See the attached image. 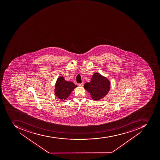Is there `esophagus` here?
<instances>
[{
  "label": "esophagus",
  "mask_w": 160,
  "mask_h": 160,
  "mask_svg": "<svg viewBox=\"0 0 160 160\" xmlns=\"http://www.w3.org/2000/svg\"><path fill=\"white\" fill-rule=\"evenodd\" d=\"M78 86H83V85H84V83L82 82V83H78Z\"/></svg>",
  "instance_id": "obj_1"
}]
</instances>
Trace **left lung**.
Here are the masks:
<instances>
[{"mask_svg": "<svg viewBox=\"0 0 160 160\" xmlns=\"http://www.w3.org/2000/svg\"><path fill=\"white\" fill-rule=\"evenodd\" d=\"M84 87L93 100H99L108 94L110 89V82L107 78L96 73L92 76L91 82L86 83Z\"/></svg>", "mask_w": 160, "mask_h": 160, "instance_id": "left-lung-1", "label": "left lung"}]
</instances>
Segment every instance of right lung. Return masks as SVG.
Returning a JSON list of instances; mask_svg holds the SVG:
<instances>
[{"instance_id": "obj_1", "label": "right lung", "mask_w": 160, "mask_h": 160, "mask_svg": "<svg viewBox=\"0 0 160 160\" xmlns=\"http://www.w3.org/2000/svg\"><path fill=\"white\" fill-rule=\"evenodd\" d=\"M77 85L72 82H68L63 76H60L56 81L55 94L61 101L65 100Z\"/></svg>"}]
</instances>
